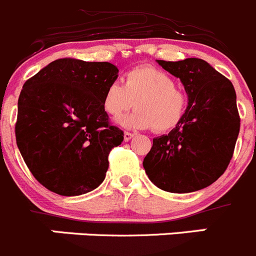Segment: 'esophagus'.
Returning <instances> with one entry per match:
<instances>
[{"label": "esophagus", "mask_w": 256, "mask_h": 256, "mask_svg": "<svg viewBox=\"0 0 256 256\" xmlns=\"http://www.w3.org/2000/svg\"><path fill=\"white\" fill-rule=\"evenodd\" d=\"M132 138H134L132 132H128V131H125V132H124V140H125V142H128V140H131Z\"/></svg>", "instance_id": "1"}]
</instances>
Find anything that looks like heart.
<instances>
[{"mask_svg": "<svg viewBox=\"0 0 256 256\" xmlns=\"http://www.w3.org/2000/svg\"><path fill=\"white\" fill-rule=\"evenodd\" d=\"M134 106L138 108L131 115L118 118V125L134 130L154 128L156 132H166L182 122L188 100L169 74L144 66L128 72L124 84H108L102 100L104 112L111 117H120Z\"/></svg>", "mask_w": 256, "mask_h": 256, "instance_id": "1", "label": "heart"}]
</instances>
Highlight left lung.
<instances>
[{
	"instance_id": "8db88e82",
	"label": "left lung",
	"mask_w": 256,
	"mask_h": 256,
	"mask_svg": "<svg viewBox=\"0 0 256 256\" xmlns=\"http://www.w3.org/2000/svg\"><path fill=\"white\" fill-rule=\"evenodd\" d=\"M156 63L180 80L188 106L182 122L152 139L142 166L150 180L166 192L204 190L224 174L232 158L240 131L235 88L202 59Z\"/></svg>"
}]
</instances>
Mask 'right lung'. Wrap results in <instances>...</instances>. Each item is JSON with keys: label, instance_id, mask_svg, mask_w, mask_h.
<instances>
[{"label": "right lung", "instance_id": "right-lung-1", "mask_svg": "<svg viewBox=\"0 0 256 256\" xmlns=\"http://www.w3.org/2000/svg\"><path fill=\"white\" fill-rule=\"evenodd\" d=\"M117 77L118 69L108 62L64 58L24 84L16 142L32 176L52 192L80 196L104 182L110 152L124 140L102 107L104 90Z\"/></svg>", "mask_w": 256, "mask_h": 256}]
</instances>
